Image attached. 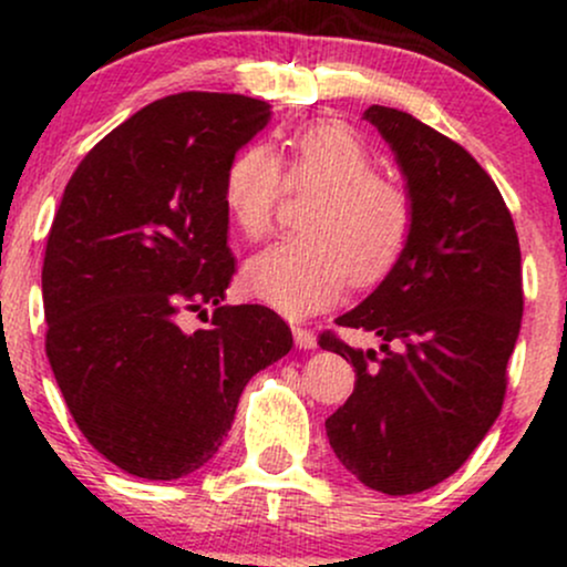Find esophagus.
Wrapping results in <instances>:
<instances>
[{
  "mask_svg": "<svg viewBox=\"0 0 567 567\" xmlns=\"http://www.w3.org/2000/svg\"><path fill=\"white\" fill-rule=\"evenodd\" d=\"M292 338H296L298 349H317V336L306 328H292Z\"/></svg>",
  "mask_w": 567,
  "mask_h": 567,
  "instance_id": "1",
  "label": "esophagus"
}]
</instances>
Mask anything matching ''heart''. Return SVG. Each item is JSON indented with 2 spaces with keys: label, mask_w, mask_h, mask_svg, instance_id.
<instances>
[{
  "label": "heart",
  "mask_w": 567,
  "mask_h": 567,
  "mask_svg": "<svg viewBox=\"0 0 567 567\" xmlns=\"http://www.w3.org/2000/svg\"><path fill=\"white\" fill-rule=\"evenodd\" d=\"M288 184L317 188L298 229L245 266L247 290L271 309L303 317L333 303L347 279L368 288L389 275L405 250L413 205L394 181L373 173L375 162L357 130L336 120L306 125L285 141ZM285 188L282 162L252 143L224 173V205L250 243L269 234Z\"/></svg>",
  "instance_id": "obj_1"
}]
</instances>
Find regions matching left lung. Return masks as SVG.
<instances>
[{
    "label": "left lung",
    "mask_w": 567,
    "mask_h": 567,
    "mask_svg": "<svg viewBox=\"0 0 567 567\" xmlns=\"http://www.w3.org/2000/svg\"><path fill=\"white\" fill-rule=\"evenodd\" d=\"M362 120L392 148L413 226L379 288L336 320L379 336L383 354L320 338L357 373L324 429L362 485L410 496L451 477L498 419L523 320L519 243L464 146L400 109L370 106Z\"/></svg>",
    "instance_id": "1"
}]
</instances>
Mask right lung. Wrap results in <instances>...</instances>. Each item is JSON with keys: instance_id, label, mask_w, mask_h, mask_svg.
I'll return each instance as SVG.
<instances>
[{"instance_id": "add662e5", "label": "right lung", "mask_w": 567, "mask_h": 567, "mask_svg": "<svg viewBox=\"0 0 567 567\" xmlns=\"http://www.w3.org/2000/svg\"><path fill=\"white\" fill-rule=\"evenodd\" d=\"M266 101L178 93L112 130L71 175L42 266L48 360L76 426L143 480L197 472L290 328L266 306H220L234 275L224 173L269 125ZM210 329L188 334L184 310Z\"/></svg>"}]
</instances>
